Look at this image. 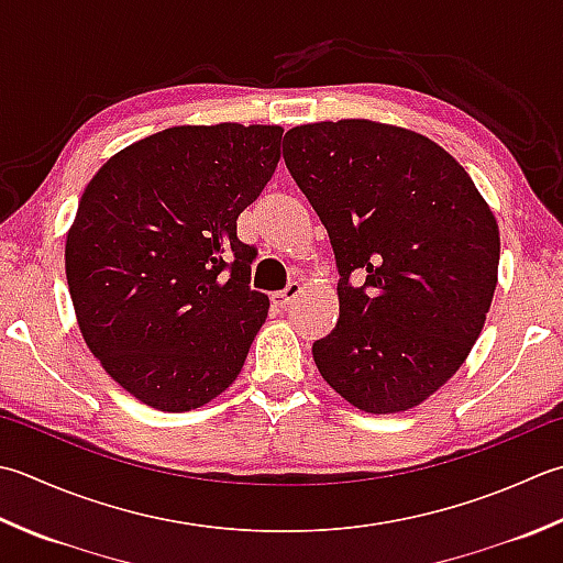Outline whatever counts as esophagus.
<instances>
[{"instance_id":"1","label":"esophagus","mask_w":563,"mask_h":563,"mask_svg":"<svg viewBox=\"0 0 563 563\" xmlns=\"http://www.w3.org/2000/svg\"><path fill=\"white\" fill-rule=\"evenodd\" d=\"M300 292H302V285L297 283V280H292V283H288V288H285V290L273 292V305H278V307L290 305Z\"/></svg>"}]
</instances>
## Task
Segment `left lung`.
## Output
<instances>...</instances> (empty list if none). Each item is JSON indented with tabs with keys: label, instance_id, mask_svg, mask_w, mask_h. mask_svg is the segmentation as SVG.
<instances>
[{
	"label": "left lung",
	"instance_id": "1",
	"mask_svg": "<svg viewBox=\"0 0 563 563\" xmlns=\"http://www.w3.org/2000/svg\"><path fill=\"white\" fill-rule=\"evenodd\" d=\"M283 158L332 241L339 319L312 344L322 378L363 412H405L461 368L498 285L500 231L454 156L371 119L302 124ZM351 272L364 285L351 286Z\"/></svg>",
	"mask_w": 563,
	"mask_h": 563
}]
</instances>
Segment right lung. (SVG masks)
<instances>
[{"label": "right lung", "instance_id": "right-lung-1", "mask_svg": "<svg viewBox=\"0 0 563 563\" xmlns=\"http://www.w3.org/2000/svg\"><path fill=\"white\" fill-rule=\"evenodd\" d=\"M280 126H170L87 183L65 275L87 349L161 412L222 395L268 317L236 219L280 161Z\"/></svg>", "mask_w": 563, "mask_h": 563}]
</instances>
